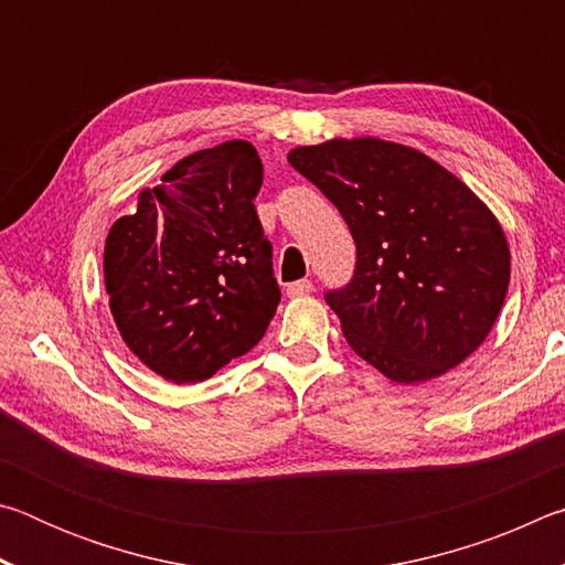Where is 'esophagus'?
<instances>
[{
    "label": "esophagus",
    "instance_id": "obj_1",
    "mask_svg": "<svg viewBox=\"0 0 565 565\" xmlns=\"http://www.w3.org/2000/svg\"><path fill=\"white\" fill-rule=\"evenodd\" d=\"M311 289H313V284L309 279H299V281H291L289 286H286V294H289V296H306V294H311Z\"/></svg>",
    "mask_w": 565,
    "mask_h": 565
}]
</instances>
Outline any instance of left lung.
I'll use <instances>...</instances> for the list:
<instances>
[{
  "instance_id": "obj_1",
  "label": "left lung",
  "mask_w": 565,
  "mask_h": 565,
  "mask_svg": "<svg viewBox=\"0 0 565 565\" xmlns=\"http://www.w3.org/2000/svg\"><path fill=\"white\" fill-rule=\"evenodd\" d=\"M289 164L339 209L356 244L351 281L323 294L349 347L398 384L471 356L511 276L509 244L481 199L394 141L331 139L294 149Z\"/></svg>"
}]
</instances>
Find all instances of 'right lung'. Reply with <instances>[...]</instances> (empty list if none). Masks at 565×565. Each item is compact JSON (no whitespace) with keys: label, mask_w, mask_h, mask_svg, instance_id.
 Here are the masks:
<instances>
[{"label":"right lung","mask_w":565,"mask_h":565,"mask_svg":"<svg viewBox=\"0 0 565 565\" xmlns=\"http://www.w3.org/2000/svg\"><path fill=\"white\" fill-rule=\"evenodd\" d=\"M248 141L177 161L104 246L111 317L134 356L171 384L212 379L269 329L281 289L254 196Z\"/></svg>","instance_id":"obj_1"}]
</instances>
